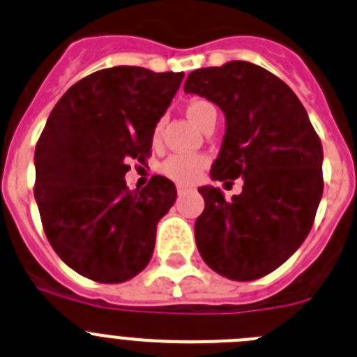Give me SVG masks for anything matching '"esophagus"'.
<instances>
[{"instance_id":"34e87169","label":"esophagus","mask_w":357,"mask_h":357,"mask_svg":"<svg viewBox=\"0 0 357 357\" xmlns=\"http://www.w3.org/2000/svg\"><path fill=\"white\" fill-rule=\"evenodd\" d=\"M186 192H188V190H186L185 186H178V195H179V197H181V195H185Z\"/></svg>"}]
</instances>
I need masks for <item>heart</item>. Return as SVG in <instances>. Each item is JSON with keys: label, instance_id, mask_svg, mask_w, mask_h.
<instances>
[{"label": "heart", "instance_id": "b5f03b06", "mask_svg": "<svg viewBox=\"0 0 357 357\" xmlns=\"http://www.w3.org/2000/svg\"><path fill=\"white\" fill-rule=\"evenodd\" d=\"M186 116H188L199 128L204 130L209 123H216V107L206 98H192L185 107ZM160 132H162V121L156 123L153 130V141H158ZM209 165L208 156L204 155H172L162 163V172L172 179L178 185H194L206 167Z\"/></svg>", "mask_w": 357, "mask_h": 357}]
</instances>
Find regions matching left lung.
Here are the masks:
<instances>
[{
    "instance_id": "left-lung-1",
    "label": "left lung",
    "mask_w": 357,
    "mask_h": 357,
    "mask_svg": "<svg viewBox=\"0 0 357 357\" xmlns=\"http://www.w3.org/2000/svg\"><path fill=\"white\" fill-rule=\"evenodd\" d=\"M185 93L225 112L227 133L211 178L225 185L243 178V192L231 201L218 188H199L206 204L195 222L199 254L229 280L262 278L314 225L324 190L321 139L294 91L254 63L195 70Z\"/></svg>"
}]
</instances>
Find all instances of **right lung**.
Returning <instances> with one entry per match:
<instances>
[{"label":"right lung","instance_id":"1","mask_svg":"<svg viewBox=\"0 0 357 357\" xmlns=\"http://www.w3.org/2000/svg\"><path fill=\"white\" fill-rule=\"evenodd\" d=\"M185 73L112 66L59 98L35 149V199L49 243L66 266L100 284H121L148 266L156 224L176 186L153 176L130 190L132 160L151 155L153 130Z\"/></svg>","mask_w":357,"mask_h":357}]
</instances>
